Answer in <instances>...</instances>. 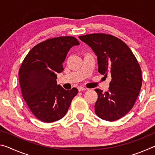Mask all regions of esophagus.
Listing matches in <instances>:
<instances>
[{
    "label": "esophagus",
    "mask_w": 155,
    "mask_h": 155,
    "mask_svg": "<svg viewBox=\"0 0 155 155\" xmlns=\"http://www.w3.org/2000/svg\"><path fill=\"white\" fill-rule=\"evenodd\" d=\"M87 89L86 88V87H82V86H79V87H78V90L79 91H85V90H87Z\"/></svg>",
    "instance_id": "esophagus-1"
}]
</instances>
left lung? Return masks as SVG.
I'll return each instance as SVG.
<instances>
[{
    "label": "left lung",
    "mask_w": 155,
    "mask_h": 155,
    "mask_svg": "<svg viewBox=\"0 0 155 155\" xmlns=\"http://www.w3.org/2000/svg\"><path fill=\"white\" fill-rule=\"evenodd\" d=\"M78 38L96 53L98 72L104 77H111L108 91L95 90L98 94L96 114L109 122L120 119L134 106L142 85L137 59L129 47L114 35L92 33Z\"/></svg>",
    "instance_id": "8db88e82"
}]
</instances>
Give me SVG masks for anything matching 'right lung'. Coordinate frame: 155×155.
Listing matches in <instances>:
<instances>
[{"instance_id":"right-lung-1","label":"right lung","mask_w":155,"mask_h":155,"mask_svg":"<svg viewBox=\"0 0 155 155\" xmlns=\"http://www.w3.org/2000/svg\"><path fill=\"white\" fill-rule=\"evenodd\" d=\"M79 41L72 36L50 38L28 52L19 70L23 98L32 114L44 122H52L66 114L78 90H65L57 85V73L70 48Z\"/></svg>"}]
</instances>
